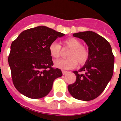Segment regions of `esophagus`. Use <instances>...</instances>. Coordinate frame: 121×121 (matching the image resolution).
Masks as SVG:
<instances>
[{
    "label": "esophagus",
    "mask_w": 121,
    "mask_h": 121,
    "mask_svg": "<svg viewBox=\"0 0 121 121\" xmlns=\"http://www.w3.org/2000/svg\"><path fill=\"white\" fill-rule=\"evenodd\" d=\"M67 71H65V70H62V73H63V75H65V74L66 73H67Z\"/></svg>",
    "instance_id": "34e87169"
}]
</instances>
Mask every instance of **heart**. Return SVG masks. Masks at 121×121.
Instances as JSON below:
<instances>
[{"instance_id": "obj_1", "label": "heart", "mask_w": 121, "mask_h": 121, "mask_svg": "<svg viewBox=\"0 0 121 121\" xmlns=\"http://www.w3.org/2000/svg\"><path fill=\"white\" fill-rule=\"evenodd\" d=\"M64 48L70 49L67 57L68 59H60L54 62L55 67L61 70H69L75 68L78 63L85 64L88 60L89 53L86 48L82 46L80 40L74 38L66 39L63 43ZM50 55L53 58H58L61 53V47L56 42H53L49 46Z\"/></svg>"}]
</instances>
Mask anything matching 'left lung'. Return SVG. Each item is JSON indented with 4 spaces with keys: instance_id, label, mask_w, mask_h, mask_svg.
Instances as JSON below:
<instances>
[{
    "instance_id": "8db88e82",
    "label": "left lung",
    "mask_w": 121,
    "mask_h": 121,
    "mask_svg": "<svg viewBox=\"0 0 121 121\" xmlns=\"http://www.w3.org/2000/svg\"><path fill=\"white\" fill-rule=\"evenodd\" d=\"M73 36L86 43L89 56L78 72H73L77 79L74 83L68 85V90L75 99L89 101L99 97L112 78L114 56L109 42L93 31L74 33Z\"/></svg>"
}]
</instances>
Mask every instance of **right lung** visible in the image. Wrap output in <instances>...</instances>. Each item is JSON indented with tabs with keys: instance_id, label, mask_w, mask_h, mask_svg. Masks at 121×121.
Segmentation results:
<instances>
[{
	"instance_id": "obj_1",
	"label": "right lung",
	"mask_w": 121,
	"mask_h": 121,
	"mask_svg": "<svg viewBox=\"0 0 121 121\" xmlns=\"http://www.w3.org/2000/svg\"><path fill=\"white\" fill-rule=\"evenodd\" d=\"M65 34L40 26L22 32L10 46L8 58L12 82L26 97L40 99L49 94L53 82L63 75L52 68L49 46Z\"/></svg>"
}]
</instances>
